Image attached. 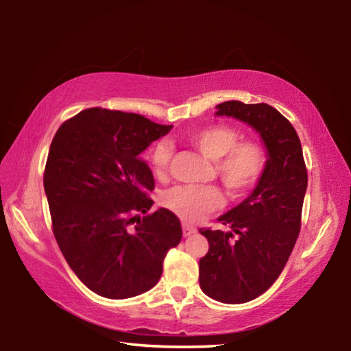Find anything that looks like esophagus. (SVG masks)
I'll return each mask as SVG.
<instances>
[{"label":"esophagus","mask_w":351,"mask_h":351,"mask_svg":"<svg viewBox=\"0 0 351 351\" xmlns=\"http://www.w3.org/2000/svg\"><path fill=\"white\" fill-rule=\"evenodd\" d=\"M197 232V228H193V226L190 224H182V235L184 237H190Z\"/></svg>","instance_id":"obj_1"}]
</instances>
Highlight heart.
<instances>
[{"instance_id":"b5f03b06","label":"heart","mask_w":351,"mask_h":351,"mask_svg":"<svg viewBox=\"0 0 351 351\" xmlns=\"http://www.w3.org/2000/svg\"><path fill=\"white\" fill-rule=\"evenodd\" d=\"M241 134L229 125H207L190 132L189 141L206 158L212 159L213 170L230 198H245L258 186L268 170L269 154L258 141H240ZM171 147L159 141L150 148L148 161L154 173L162 176L169 169ZM221 193L213 186H176L162 195V206L184 221H197L207 212L221 206Z\"/></svg>"}]
</instances>
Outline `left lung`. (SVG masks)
Listing matches in <instances>:
<instances>
[{
	"label": "left lung",
	"mask_w": 351,
	"mask_h": 351,
	"mask_svg": "<svg viewBox=\"0 0 351 351\" xmlns=\"http://www.w3.org/2000/svg\"><path fill=\"white\" fill-rule=\"evenodd\" d=\"M217 110V116L235 117L258 132L269 154L254 192L218 218L229 232L199 229L209 241V252L199 260L201 289L223 304H245L277 280L293 252L308 175L299 136L276 108L229 100Z\"/></svg>",
	"instance_id": "left-lung-1"
}]
</instances>
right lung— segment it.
Listing matches in <instances>:
<instances>
[{"label":"right lung","mask_w":351,"mask_h":351,"mask_svg":"<svg viewBox=\"0 0 351 351\" xmlns=\"http://www.w3.org/2000/svg\"><path fill=\"white\" fill-rule=\"evenodd\" d=\"M170 130L134 112L88 108L52 139L43 176L52 232L74 274L106 299L152 289L181 241L173 212L147 213L154 180L141 159Z\"/></svg>","instance_id":"right-lung-1"}]
</instances>
